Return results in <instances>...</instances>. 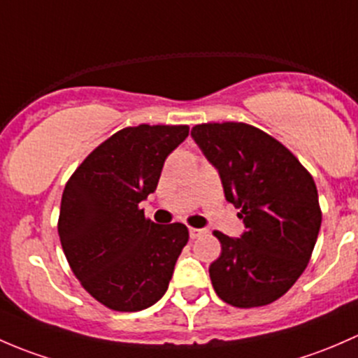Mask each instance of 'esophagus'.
I'll return each instance as SVG.
<instances>
[{"label":"esophagus","instance_id":"esophagus-1","mask_svg":"<svg viewBox=\"0 0 358 358\" xmlns=\"http://www.w3.org/2000/svg\"><path fill=\"white\" fill-rule=\"evenodd\" d=\"M201 234H205V229H198V227H189V236H191V239L200 238Z\"/></svg>","mask_w":358,"mask_h":358}]
</instances>
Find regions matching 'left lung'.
I'll use <instances>...</instances> for the list:
<instances>
[{"instance_id": "8db88e82", "label": "left lung", "mask_w": 358, "mask_h": 358, "mask_svg": "<svg viewBox=\"0 0 358 358\" xmlns=\"http://www.w3.org/2000/svg\"><path fill=\"white\" fill-rule=\"evenodd\" d=\"M191 136L245 224L239 238L213 231L222 246L208 268L213 289L233 307L272 303L314 252L322 220L314 179L286 146L253 125L200 124Z\"/></svg>"}]
</instances>
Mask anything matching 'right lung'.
Here are the masks:
<instances>
[{"mask_svg": "<svg viewBox=\"0 0 358 358\" xmlns=\"http://www.w3.org/2000/svg\"><path fill=\"white\" fill-rule=\"evenodd\" d=\"M187 134V125L125 127L87 155L65 184L62 248L83 288L112 310L157 303L189 239L184 224L160 226L139 208Z\"/></svg>", "mask_w": 358, "mask_h": 358, "instance_id": "obj_1", "label": "right lung"}]
</instances>
